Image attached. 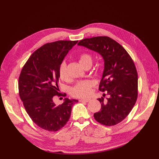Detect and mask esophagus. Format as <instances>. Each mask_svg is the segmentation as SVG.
Segmentation results:
<instances>
[{"instance_id":"1","label":"esophagus","mask_w":159,"mask_h":159,"mask_svg":"<svg viewBox=\"0 0 159 159\" xmlns=\"http://www.w3.org/2000/svg\"><path fill=\"white\" fill-rule=\"evenodd\" d=\"M90 99H80V102H89Z\"/></svg>"}]
</instances>
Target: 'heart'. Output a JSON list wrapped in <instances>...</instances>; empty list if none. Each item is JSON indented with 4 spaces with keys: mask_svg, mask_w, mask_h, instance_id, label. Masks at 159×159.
Wrapping results in <instances>:
<instances>
[{
    "mask_svg": "<svg viewBox=\"0 0 159 159\" xmlns=\"http://www.w3.org/2000/svg\"><path fill=\"white\" fill-rule=\"evenodd\" d=\"M79 61L81 66L84 67L87 64H92V57L89 54H81L79 57ZM59 76L61 80L67 81L68 80V74L67 71V66L65 62H63L59 69ZM93 83L92 81L85 80L81 81L77 84L74 87L71 89V93L75 98H85L89 96L92 91Z\"/></svg>",
    "mask_w": 159,
    "mask_h": 159,
    "instance_id": "obj_1",
    "label": "heart"
}]
</instances>
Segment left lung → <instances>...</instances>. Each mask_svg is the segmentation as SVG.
Masks as SVG:
<instances>
[{
	"instance_id": "8db88e82",
	"label": "left lung",
	"mask_w": 159,
	"mask_h": 159,
	"mask_svg": "<svg viewBox=\"0 0 159 159\" xmlns=\"http://www.w3.org/2000/svg\"><path fill=\"white\" fill-rule=\"evenodd\" d=\"M78 45L99 53L104 60V70L99 89L107 91L109 98H99L100 111L95 119L105 126L121 122L131 112L138 95V75L134 62L124 48L107 36L85 38Z\"/></svg>"
}]
</instances>
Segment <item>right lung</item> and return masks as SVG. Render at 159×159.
Masks as SVG:
<instances>
[{
	"label": "right lung",
	"mask_w": 159,
	"mask_h": 159,
	"mask_svg": "<svg viewBox=\"0 0 159 159\" xmlns=\"http://www.w3.org/2000/svg\"><path fill=\"white\" fill-rule=\"evenodd\" d=\"M78 40L47 43L36 50L21 70L18 80L19 95L29 117L38 127L57 131L68 121L76 99L65 98L56 105L54 96H60L59 69L65 56Z\"/></svg>",
	"instance_id": "right-lung-1"
}]
</instances>
